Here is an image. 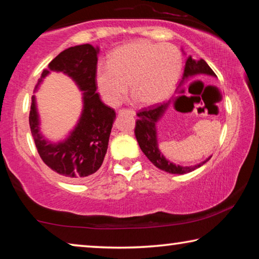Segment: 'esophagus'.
<instances>
[{
    "mask_svg": "<svg viewBox=\"0 0 259 259\" xmlns=\"http://www.w3.org/2000/svg\"><path fill=\"white\" fill-rule=\"evenodd\" d=\"M119 113H120V114H122V113H129V114H131V115H133V116L136 115V112L133 111V109H120Z\"/></svg>",
    "mask_w": 259,
    "mask_h": 259,
    "instance_id": "obj_1",
    "label": "esophagus"
}]
</instances>
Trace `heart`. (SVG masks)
<instances>
[{
  "label": "heart",
  "mask_w": 259,
  "mask_h": 259,
  "mask_svg": "<svg viewBox=\"0 0 259 259\" xmlns=\"http://www.w3.org/2000/svg\"><path fill=\"white\" fill-rule=\"evenodd\" d=\"M182 55L169 43L135 41L114 50L100 66L96 83L109 105L121 104L128 93L142 106L164 102L174 93L182 71Z\"/></svg>",
  "instance_id": "heart-1"
}]
</instances>
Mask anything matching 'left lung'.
<instances>
[{
    "label": "left lung",
    "instance_id": "8db88e82",
    "mask_svg": "<svg viewBox=\"0 0 259 259\" xmlns=\"http://www.w3.org/2000/svg\"><path fill=\"white\" fill-rule=\"evenodd\" d=\"M199 75L216 76V74L213 73L212 69L209 67V65L205 63L203 59L196 60L193 59L192 56H190L185 64L183 81ZM168 106L169 103H163L161 105H155V106H151L148 108H143L142 111L138 112V120L136 121L135 126L136 138H137L140 150L143 151L144 154L147 156V159L150 160L156 168L175 175L191 172L193 170L200 168L201 165H203L205 162H208L211 156H209L208 159H205L199 164L190 166L175 164L171 161L165 159V156H163L162 152L159 150V145H157L156 123L157 121L161 119L162 115H163Z\"/></svg>",
    "mask_w": 259,
    "mask_h": 259
}]
</instances>
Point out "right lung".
<instances>
[{
  "label": "right lung",
  "mask_w": 259,
  "mask_h": 259,
  "mask_svg": "<svg viewBox=\"0 0 259 259\" xmlns=\"http://www.w3.org/2000/svg\"><path fill=\"white\" fill-rule=\"evenodd\" d=\"M98 52V48L91 45L68 48L60 52L48 69L42 72L35 87L37 89L43 78L55 71L66 74L83 91L81 116L66 139L52 143L43 137L35 96L30 105L29 126L38 154L50 169L73 182L85 181L103 164L116 116L114 109L105 105L96 93Z\"/></svg>",
  "instance_id": "right-lung-1"
}]
</instances>
